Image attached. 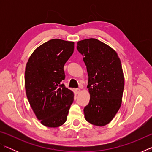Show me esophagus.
<instances>
[{"instance_id":"34e87169","label":"esophagus","mask_w":152,"mask_h":152,"mask_svg":"<svg viewBox=\"0 0 152 152\" xmlns=\"http://www.w3.org/2000/svg\"><path fill=\"white\" fill-rule=\"evenodd\" d=\"M80 91H81V90L80 88H76L75 89V92H76V94H79L80 92Z\"/></svg>"}]
</instances>
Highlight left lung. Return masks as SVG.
I'll list each match as a JSON object with an SVG mask.
<instances>
[{
  "instance_id": "1",
  "label": "left lung",
  "mask_w": 152,
  "mask_h": 152,
  "mask_svg": "<svg viewBox=\"0 0 152 152\" xmlns=\"http://www.w3.org/2000/svg\"><path fill=\"white\" fill-rule=\"evenodd\" d=\"M77 50L83 56L88 76L89 103L84 107V118L91 124L104 126L117 114L124 89L121 63L109 45L94 38L81 40Z\"/></svg>"
}]
</instances>
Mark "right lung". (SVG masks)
I'll use <instances>...</instances> for the list:
<instances>
[{
    "mask_svg": "<svg viewBox=\"0 0 152 152\" xmlns=\"http://www.w3.org/2000/svg\"><path fill=\"white\" fill-rule=\"evenodd\" d=\"M74 43L53 39L33 51L25 72V86L31 107L42 124L58 127L66 122L74 93L61 81L64 66L72 55Z\"/></svg>",
    "mask_w": 152,
    "mask_h": 152,
    "instance_id": "right-lung-1",
    "label": "right lung"
}]
</instances>
